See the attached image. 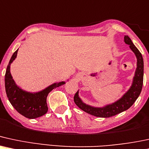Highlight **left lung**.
<instances>
[{
	"label": "left lung",
	"instance_id": "left-lung-1",
	"mask_svg": "<svg viewBox=\"0 0 149 149\" xmlns=\"http://www.w3.org/2000/svg\"><path fill=\"white\" fill-rule=\"evenodd\" d=\"M124 42L129 45L130 49L134 52L137 58V68L130 88L119 100L102 107H95L86 104L79 97L78 91L74 96V101L78 107H79L85 112L93 116L102 117V118H108V117L115 116L118 113L128 109L140 95L143 86V79H144V61H143L142 56L128 36H125Z\"/></svg>",
	"mask_w": 149,
	"mask_h": 149
}]
</instances>
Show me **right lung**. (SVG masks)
Here are the masks:
<instances>
[{
  "mask_svg": "<svg viewBox=\"0 0 149 149\" xmlns=\"http://www.w3.org/2000/svg\"><path fill=\"white\" fill-rule=\"evenodd\" d=\"M18 49L12 56L7 67L5 75V91L12 107L20 114L28 118H36L45 115L48 111L47 104L48 94L54 88L65 84V82L54 83L37 93H30L19 88L16 84L10 73V65L17 58Z\"/></svg>",
  "mask_w": 149,
  "mask_h": 149,
  "instance_id": "add662e5",
  "label": "right lung"
}]
</instances>
